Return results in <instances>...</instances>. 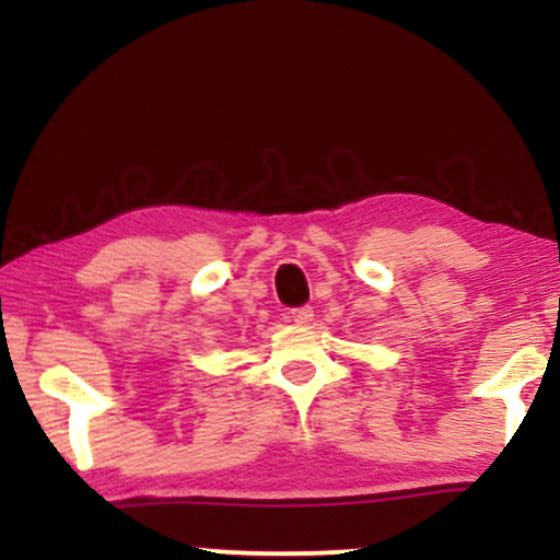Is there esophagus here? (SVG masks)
I'll use <instances>...</instances> for the list:
<instances>
[{
	"instance_id": "obj_1",
	"label": "esophagus",
	"mask_w": 560,
	"mask_h": 560,
	"mask_svg": "<svg viewBox=\"0 0 560 560\" xmlns=\"http://www.w3.org/2000/svg\"><path fill=\"white\" fill-rule=\"evenodd\" d=\"M290 320H293V324H298V326L311 324L313 308H311V305H303V308H293V311H290Z\"/></svg>"
}]
</instances>
